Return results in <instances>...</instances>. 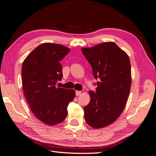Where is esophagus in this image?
<instances>
[{
  "label": "esophagus",
  "instance_id": "obj_1",
  "mask_svg": "<svg viewBox=\"0 0 156 156\" xmlns=\"http://www.w3.org/2000/svg\"><path fill=\"white\" fill-rule=\"evenodd\" d=\"M81 94H82V92H80V91H76V96H80V95H81Z\"/></svg>",
  "mask_w": 156,
  "mask_h": 156
}]
</instances>
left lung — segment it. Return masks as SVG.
I'll return each mask as SVG.
<instances>
[{"label": "left lung", "mask_w": 156, "mask_h": 156, "mask_svg": "<svg viewBox=\"0 0 156 156\" xmlns=\"http://www.w3.org/2000/svg\"><path fill=\"white\" fill-rule=\"evenodd\" d=\"M82 54L98 79L96 92L90 91V101L84 108V119L90 127L111 125L122 113L130 92L131 64L128 55L114 42L82 48Z\"/></svg>", "instance_id": "1"}]
</instances>
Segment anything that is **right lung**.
Returning <instances> with one entry per match:
<instances>
[{
	"label": "right lung",
	"instance_id": "add662e5",
	"mask_svg": "<svg viewBox=\"0 0 156 156\" xmlns=\"http://www.w3.org/2000/svg\"><path fill=\"white\" fill-rule=\"evenodd\" d=\"M70 51L62 45L44 43L37 46L23 63V89L31 111L49 125L64 121L75 90L56 87L63 76L60 62Z\"/></svg>",
	"mask_w": 156,
	"mask_h": 156
}]
</instances>
